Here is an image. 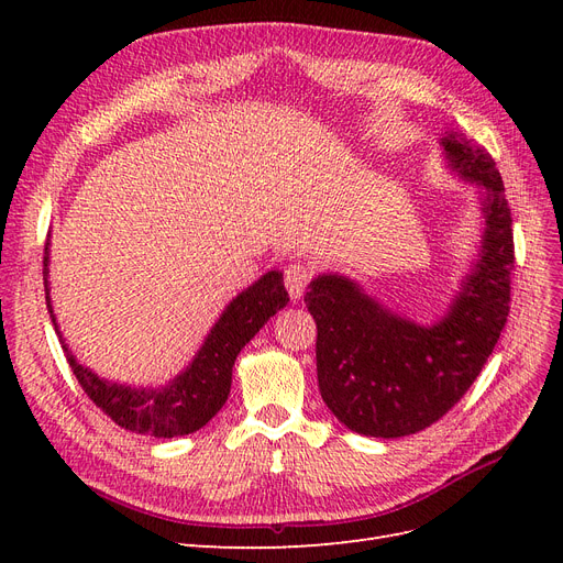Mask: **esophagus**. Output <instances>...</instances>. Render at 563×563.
I'll use <instances>...</instances> for the list:
<instances>
[{"label":"esophagus","instance_id":"obj_1","mask_svg":"<svg viewBox=\"0 0 563 563\" xmlns=\"http://www.w3.org/2000/svg\"><path fill=\"white\" fill-rule=\"evenodd\" d=\"M312 279V269L302 263H291L284 269V284H286V291L294 300L302 298L305 288H308Z\"/></svg>","mask_w":563,"mask_h":563}]
</instances>
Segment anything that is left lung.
<instances>
[{"mask_svg": "<svg viewBox=\"0 0 563 563\" xmlns=\"http://www.w3.org/2000/svg\"><path fill=\"white\" fill-rule=\"evenodd\" d=\"M441 147L460 178L482 187L484 213L479 258L449 312L420 327L340 275H319L305 294L317 321L321 399L366 437L416 434L446 416L482 373L509 314L515 240L500 172L484 147L455 131Z\"/></svg>", "mask_w": 563, "mask_h": 563, "instance_id": "left-lung-1", "label": "left lung"}]
</instances>
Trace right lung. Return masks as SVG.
Instances as JSON below:
<instances>
[{
	"label": "right lung",
	"instance_id": "obj_1",
	"mask_svg": "<svg viewBox=\"0 0 563 563\" xmlns=\"http://www.w3.org/2000/svg\"><path fill=\"white\" fill-rule=\"evenodd\" d=\"M44 253L46 308L56 327V314L48 298V242ZM286 302L288 294L282 272H265L258 282L232 298L195 354L192 364L164 387H131L98 378L91 368H84L75 360L67 345H63V350L87 397L119 428L162 439L183 437L203 428L223 408L230 395L236 354L265 327L269 317L286 308ZM56 333L60 343H65L58 327Z\"/></svg>",
	"mask_w": 563,
	"mask_h": 563
}]
</instances>
